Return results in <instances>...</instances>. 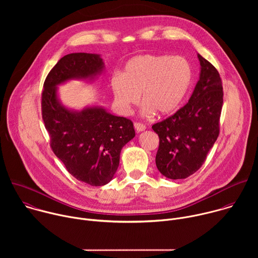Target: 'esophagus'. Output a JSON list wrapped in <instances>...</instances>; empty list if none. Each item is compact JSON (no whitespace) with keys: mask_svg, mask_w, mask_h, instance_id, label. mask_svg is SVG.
I'll return each mask as SVG.
<instances>
[{"mask_svg":"<svg viewBox=\"0 0 258 258\" xmlns=\"http://www.w3.org/2000/svg\"><path fill=\"white\" fill-rule=\"evenodd\" d=\"M134 126H135V128H136L137 132H143V131L146 130V125L143 124V123H141V122H135Z\"/></svg>","mask_w":258,"mask_h":258,"instance_id":"esophagus-1","label":"esophagus"}]
</instances>
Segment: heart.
Masks as SVG:
<instances>
[{
  "instance_id": "heart-1",
  "label": "heart",
  "mask_w": 258,
  "mask_h": 258,
  "mask_svg": "<svg viewBox=\"0 0 258 258\" xmlns=\"http://www.w3.org/2000/svg\"><path fill=\"white\" fill-rule=\"evenodd\" d=\"M191 82L192 69L185 58L144 54L131 59L122 75L112 77L111 88L123 111L139 103L142 93L145 115H167L180 105Z\"/></svg>"
}]
</instances>
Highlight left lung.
<instances>
[{
    "label": "left lung",
    "mask_w": 258,
    "mask_h": 258,
    "mask_svg": "<svg viewBox=\"0 0 258 258\" xmlns=\"http://www.w3.org/2000/svg\"><path fill=\"white\" fill-rule=\"evenodd\" d=\"M200 79L189 102L152 125L159 137L156 166L166 177L186 178L204 163L219 135L224 92L217 69L198 54Z\"/></svg>",
    "instance_id": "1"
}]
</instances>
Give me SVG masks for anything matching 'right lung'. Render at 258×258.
Here are the masks:
<instances>
[{"label": "right lung", "mask_w": 258, "mask_h": 258, "mask_svg": "<svg viewBox=\"0 0 258 258\" xmlns=\"http://www.w3.org/2000/svg\"><path fill=\"white\" fill-rule=\"evenodd\" d=\"M103 67L97 54H68L51 69L42 93V116L54 154L71 175L95 187L112 179L122 147L136 135L134 123L98 107L70 111L59 103L56 86L71 79H93Z\"/></svg>", "instance_id": "1"}]
</instances>
